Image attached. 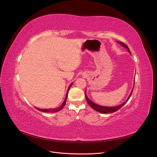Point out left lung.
<instances>
[{
	"instance_id": "left-lung-1",
	"label": "left lung",
	"mask_w": 157,
	"mask_h": 157,
	"mask_svg": "<svg viewBox=\"0 0 157 157\" xmlns=\"http://www.w3.org/2000/svg\"><path fill=\"white\" fill-rule=\"evenodd\" d=\"M118 43H120L122 46H123L124 47V48H126L127 50H128V51L130 52V50H129V48H128V46L126 45V44H125L124 42H118ZM133 89H134V88H133ZM133 89H132V90L131 91V93H130V96H129V97L128 98V99H126V100L124 102V103H122V104H121V105H117V106H115V107H107V106H101V105H98V104H96V103H94L93 101H92L91 100H90V99H88V98L87 97V96H86V91H85V96H86V101H87V102H88V105L91 107L92 109H94L95 111H98V112H99V113H114V112H115V111H118V109H120L123 105H124V104L128 101V99H130V96H131V95H132V92H133Z\"/></svg>"
}]
</instances>
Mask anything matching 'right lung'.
Returning a JSON list of instances; mask_svg holds the SVG:
<instances>
[{
  "instance_id": "1",
  "label": "right lung",
  "mask_w": 157,
  "mask_h": 157,
  "mask_svg": "<svg viewBox=\"0 0 157 157\" xmlns=\"http://www.w3.org/2000/svg\"><path fill=\"white\" fill-rule=\"evenodd\" d=\"M73 84V82L71 83L67 89V94H66V96H65V100L63 102V103L61 104V105L58 108H54V109H39V108H36V109H38L39 111H42V112H44V113H56V112H58V111H59L60 110H61L63 108V107L65 106V103H66V101H67V95H68V91L70 89V87L71 86V85Z\"/></svg>"
}]
</instances>
